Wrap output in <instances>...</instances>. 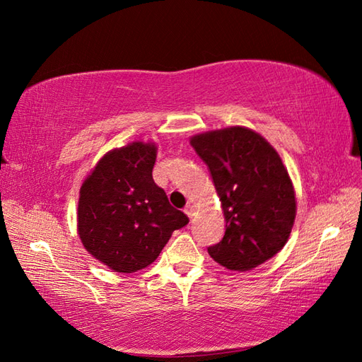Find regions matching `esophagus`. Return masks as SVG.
Returning a JSON list of instances; mask_svg holds the SVG:
<instances>
[{"label": "esophagus", "instance_id": "esophagus-1", "mask_svg": "<svg viewBox=\"0 0 362 362\" xmlns=\"http://www.w3.org/2000/svg\"><path fill=\"white\" fill-rule=\"evenodd\" d=\"M183 211H185V214L188 218H193V214H194V205L193 204H188L185 209H183Z\"/></svg>", "mask_w": 362, "mask_h": 362}]
</instances>
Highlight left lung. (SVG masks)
I'll use <instances>...</instances> for the list:
<instances>
[{"label":"left lung","mask_w":362,"mask_h":362,"mask_svg":"<svg viewBox=\"0 0 362 362\" xmlns=\"http://www.w3.org/2000/svg\"><path fill=\"white\" fill-rule=\"evenodd\" d=\"M209 166L226 218L224 238L210 257L230 271H250L276 255L296 219V193L279 153L241 126L189 140Z\"/></svg>","instance_id":"obj_1"}]
</instances>
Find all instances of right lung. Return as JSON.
<instances>
[{
    "mask_svg": "<svg viewBox=\"0 0 362 362\" xmlns=\"http://www.w3.org/2000/svg\"><path fill=\"white\" fill-rule=\"evenodd\" d=\"M156 158V144L134 141L107 152L81 187V241L115 272H136L153 263L174 230L189 221L153 182Z\"/></svg>",
    "mask_w": 362,
    "mask_h": 362,
    "instance_id": "1",
    "label": "right lung"
}]
</instances>
